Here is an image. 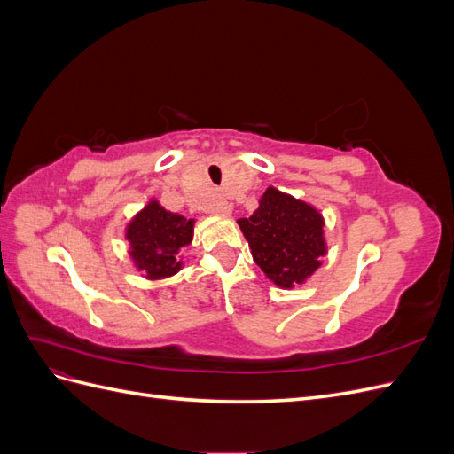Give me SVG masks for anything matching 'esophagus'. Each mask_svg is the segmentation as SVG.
<instances>
[{
    "mask_svg": "<svg viewBox=\"0 0 454 454\" xmlns=\"http://www.w3.org/2000/svg\"><path fill=\"white\" fill-rule=\"evenodd\" d=\"M212 212H215L217 215H231L232 204L227 199H223V197H217L214 200V204H212Z\"/></svg>",
    "mask_w": 454,
    "mask_h": 454,
    "instance_id": "34e87169",
    "label": "esophagus"
}]
</instances>
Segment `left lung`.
Wrapping results in <instances>:
<instances>
[{
    "label": "left lung",
    "instance_id": "8db88e82",
    "mask_svg": "<svg viewBox=\"0 0 454 454\" xmlns=\"http://www.w3.org/2000/svg\"><path fill=\"white\" fill-rule=\"evenodd\" d=\"M237 223L257 267L282 290L303 286L322 267L325 222L312 204L269 185L257 210Z\"/></svg>",
    "mask_w": 454,
    "mask_h": 454
}]
</instances>
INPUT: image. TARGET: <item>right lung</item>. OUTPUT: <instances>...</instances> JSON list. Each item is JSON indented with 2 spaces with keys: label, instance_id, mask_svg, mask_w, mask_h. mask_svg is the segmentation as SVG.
Masks as SVG:
<instances>
[{
  "label": "right lung",
  "instance_id": "add662e5",
  "mask_svg": "<svg viewBox=\"0 0 454 454\" xmlns=\"http://www.w3.org/2000/svg\"><path fill=\"white\" fill-rule=\"evenodd\" d=\"M195 219H187L149 199L125 227L129 257L147 280L170 278L184 267L182 250L193 242Z\"/></svg>",
  "mask_w": 454,
  "mask_h": 454
}]
</instances>
